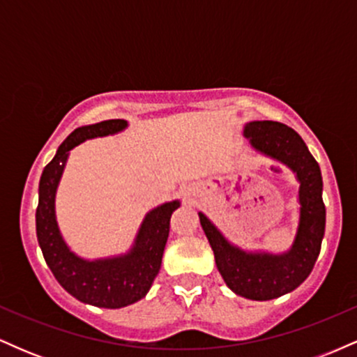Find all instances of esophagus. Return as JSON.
I'll return each instance as SVG.
<instances>
[{
  "instance_id": "1",
  "label": "esophagus",
  "mask_w": 357,
  "mask_h": 357,
  "mask_svg": "<svg viewBox=\"0 0 357 357\" xmlns=\"http://www.w3.org/2000/svg\"><path fill=\"white\" fill-rule=\"evenodd\" d=\"M191 192H192V190L190 188V190H188V195H191Z\"/></svg>"
}]
</instances>
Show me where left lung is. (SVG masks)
<instances>
[{
	"instance_id": "obj_1",
	"label": "left lung",
	"mask_w": 357,
	"mask_h": 357,
	"mask_svg": "<svg viewBox=\"0 0 357 357\" xmlns=\"http://www.w3.org/2000/svg\"><path fill=\"white\" fill-rule=\"evenodd\" d=\"M243 136L258 153L268 155L296 173L298 186V227L292 247L285 253L247 252L223 236L218 228L199 215L210 241L218 272L236 296L250 301H272L296 290L312 272L326 231L321 167L305 142L292 127L273 121L245 124Z\"/></svg>"
}]
</instances>
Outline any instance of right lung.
I'll list each match as a JSON object with an SVG mask.
<instances>
[{"mask_svg": "<svg viewBox=\"0 0 357 357\" xmlns=\"http://www.w3.org/2000/svg\"><path fill=\"white\" fill-rule=\"evenodd\" d=\"M127 127L124 119H110L75 129L45 166L38 186L36 236L43 258L59 284L77 301L104 309H121L141 301L159 273L169 236V220L178 199L151 210L142 220L132 247L124 255L85 260L72 252L55 216V195L70 151L93 137L112 136Z\"/></svg>", "mask_w": 357, "mask_h": 357, "instance_id": "right-lung-1", "label": "right lung"}]
</instances>
